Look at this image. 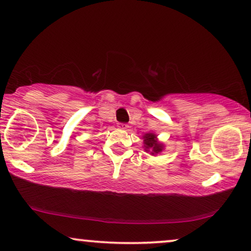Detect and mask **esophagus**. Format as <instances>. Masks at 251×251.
Here are the masks:
<instances>
[{"label":"esophagus","instance_id":"obj_1","mask_svg":"<svg viewBox=\"0 0 251 251\" xmlns=\"http://www.w3.org/2000/svg\"><path fill=\"white\" fill-rule=\"evenodd\" d=\"M118 127H119V128H121V129H126L127 127H128V125H127V124H123V123H119Z\"/></svg>","mask_w":251,"mask_h":251}]
</instances>
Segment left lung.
<instances>
[{
    "label": "left lung",
    "instance_id": "8db88e82",
    "mask_svg": "<svg viewBox=\"0 0 251 251\" xmlns=\"http://www.w3.org/2000/svg\"><path fill=\"white\" fill-rule=\"evenodd\" d=\"M143 143H144V150L149 151L152 154H157L164 150V144L158 142L157 135L153 133H147L143 135Z\"/></svg>",
    "mask_w": 251,
    "mask_h": 251
}]
</instances>
